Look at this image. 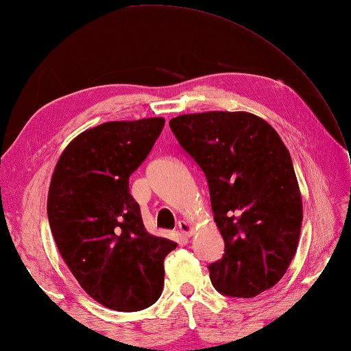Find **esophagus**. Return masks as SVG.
Returning a JSON list of instances; mask_svg holds the SVG:
<instances>
[{"label":"esophagus","mask_w":351,"mask_h":351,"mask_svg":"<svg viewBox=\"0 0 351 351\" xmlns=\"http://www.w3.org/2000/svg\"><path fill=\"white\" fill-rule=\"evenodd\" d=\"M179 231L182 232V236L189 237L193 234V225L186 222V220H180L179 222Z\"/></svg>","instance_id":"esophagus-1"}]
</instances>
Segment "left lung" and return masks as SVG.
Returning <instances> with one entry per match:
<instances>
[{
	"label": "left lung",
	"mask_w": 351,
	"mask_h": 351,
	"mask_svg": "<svg viewBox=\"0 0 351 351\" xmlns=\"http://www.w3.org/2000/svg\"><path fill=\"white\" fill-rule=\"evenodd\" d=\"M169 126L204 171L225 242L222 259L208 267L213 285L231 298H254L273 288L296 254L304 213L279 134L242 110L185 114Z\"/></svg>",
	"instance_id": "left-lung-1"
}]
</instances>
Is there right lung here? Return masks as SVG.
<instances>
[{
  "label": "right lung",
  "mask_w": 351,
  "mask_h": 351,
  "mask_svg": "<svg viewBox=\"0 0 351 351\" xmlns=\"http://www.w3.org/2000/svg\"><path fill=\"white\" fill-rule=\"evenodd\" d=\"M165 119L108 121L77 135L58 158L47 217L58 251L83 290L117 311L162 294L163 261L176 242L145 230L129 176L143 163Z\"/></svg>",
  "instance_id": "right-lung-1"
}]
</instances>
